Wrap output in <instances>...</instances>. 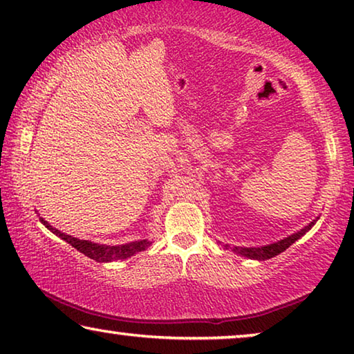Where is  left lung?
<instances>
[{
    "label": "left lung",
    "mask_w": 354,
    "mask_h": 354,
    "mask_svg": "<svg viewBox=\"0 0 354 354\" xmlns=\"http://www.w3.org/2000/svg\"><path fill=\"white\" fill-rule=\"evenodd\" d=\"M316 221H318V218L313 219L312 223H310L308 225H305L304 229H300L299 232H295V234L286 236V239L279 240V241H275V243H270V245H266V246H259V248H243V246H234L232 248V251L236 252V254L243 256V257H248V259H256V261H267V259H272V257L278 256L279 252L286 251L289 246H291L292 243H295L300 236H304L307 232L313 227ZM225 248H229L227 245H225Z\"/></svg>",
    "instance_id": "obj_1"
}]
</instances>
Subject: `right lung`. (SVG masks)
I'll return each mask as SVG.
<instances>
[{"instance_id":"add662e5","label":"right lung","mask_w":354,"mask_h":354,"mask_svg":"<svg viewBox=\"0 0 354 354\" xmlns=\"http://www.w3.org/2000/svg\"><path fill=\"white\" fill-rule=\"evenodd\" d=\"M39 221L52 232V234L60 236V239L65 240L66 243H70L73 248H76L79 252H82V254H86L87 257H91V259L97 262H113L119 259H127V257H131L133 254H136V252L145 251L146 248H149L152 245V241L149 240H138V241H131V243L115 245V246L100 245V243H93V241L79 240L76 236L63 234V232H60L59 229L52 227V225L47 223L46 219H42L41 216H39Z\"/></svg>"}]
</instances>
